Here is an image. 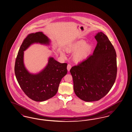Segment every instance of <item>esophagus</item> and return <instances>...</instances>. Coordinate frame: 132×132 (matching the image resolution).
Listing matches in <instances>:
<instances>
[{
  "instance_id": "1",
  "label": "esophagus",
  "mask_w": 132,
  "mask_h": 132,
  "mask_svg": "<svg viewBox=\"0 0 132 132\" xmlns=\"http://www.w3.org/2000/svg\"><path fill=\"white\" fill-rule=\"evenodd\" d=\"M71 68V65L70 64H68V65H67V70H68V71H70V70Z\"/></svg>"
}]
</instances>
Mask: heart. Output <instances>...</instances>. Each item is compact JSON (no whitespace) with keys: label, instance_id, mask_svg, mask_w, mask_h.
Returning <instances> with one entry per match:
<instances>
[{"label":"heart","instance_id":"b5f03b06","mask_svg":"<svg viewBox=\"0 0 132 132\" xmlns=\"http://www.w3.org/2000/svg\"><path fill=\"white\" fill-rule=\"evenodd\" d=\"M86 43L84 40H80L76 42L75 43L71 44L66 48V51L68 52H74L76 50L73 55L74 61L76 62L81 61L85 60L88 56L92 50V46L89 44ZM61 55L64 56L63 52H61Z\"/></svg>","mask_w":132,"mask_h":132}]
</instances>
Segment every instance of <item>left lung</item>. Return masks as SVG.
Returning <instances> with one entry per match:
<instances>
[{"label":"left lung","instance_id":"obj_1","mask_svg":"<svg viewBox=\"0 0 132 132\" xmlns=\"http://www.w3.org/2000/svg\"><path fill=\"white\" fill-rule=\"evenodd\" d=\"M95 38L94 53L70 69L76 95L82 101L100 100L110 91L117 76L116 53L113 45L103 32Z\"/></svg>","mask_w":132,"mask_h":132}]
</instances>
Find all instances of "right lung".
<instances>
[{"label":"right lung","instance_id":"add662e5","mask_svg":"<svg viewBox=\"0 0 132 132\" xmlns=\"http://www.w3.org/2000/svg\"><path fill=\"white\" fill-rule=\"evenodd\" d=\"M50 42L42 32L28 35L20 46L15 61V74L20 87L30 98L36 101H44L54 96L61 79L67 73V64L59 63L52 57L50 58L46 67L37 74H31L26 69L24 51L34 43L49 44Z\"/></svg>","mask_w":132,"mask_h":132}]
</instances>
